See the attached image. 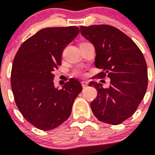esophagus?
Returning <instances> with one entry per match:
<instances>
[{
    "label": "esophagus",
    "instance_id": "esophagus-1",
    "mask_svg": "<svg viewBox=\"0 0 155 155\" xmlns=\"http://www.w3.org/2000/svg\"><path fill=\"white\" fill-rule=\"evenodd\" d=\"M81 85L83 87H86L88 85V82L87 81H81Z\"/></svg>",
    "mask_w": 155,
    "mask_h": 155
}]
</instances>
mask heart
<instances>
[{"label":"heart","mask_w":155,"mask_h":155,"mask_svg":"<svg viewBox=\"0 0 155 155\" xmlns=\"http://www.w3.org/2000/svg\"><path fill=\"white\" fill-rule=\"evenodd\" d=\"M76 74H78V75L83 74V71H82L81 70H78V71H76Z\"/></svg>","instance_id":"obj_1"}]
</instances>
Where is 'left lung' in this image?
<instances>
[{
	"label": "left lung",
	"mask_w": 155,
	"mask_h": 155,
	"mask_svg": "<svg viewBox=\"0 0 155 155\" xmlns=\"http://www.w3.org/2000/svg\"><path fill=\"white\" fill-rule=\"evenodd\" d=\"M81 33L95 50V67L107 74L109 87L91 81L98 96L91 102L99 121L118 125L130 118L141 102L147 87V64L138 46L123 31L108 25L81 26Z\"/></svg>",
	"instance_id": "1"
}]
</instances>
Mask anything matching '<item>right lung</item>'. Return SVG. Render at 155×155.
Segmentation results:
<instances>
[{"label": "right lung", "mask_w": 155, "mask_h": 155, "mask_svg": "<svg viewBox=\"0 0 155 155\" xmlns=\"http://www.w3.org/2000/svg\"><path fill=\"white\" fill-rule=\"evenodd\" d=\"M78 33L76 26L42 28L23 42L14 59L11 84L15 103L24 118L42 130H53L68 120L82 91L76 79L61 89L53 83L63 50Z\"/></svg>", "instance_id": "obj_1"}]
</instances>
